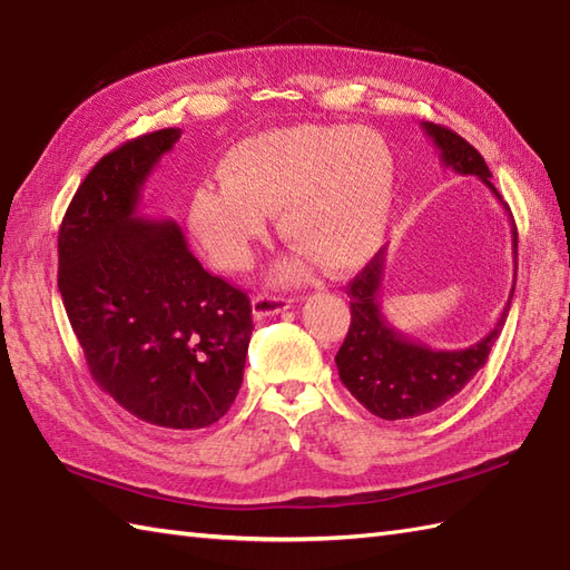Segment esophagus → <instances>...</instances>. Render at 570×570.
<instances>
[{
	"label": "esophagus",
	"instance_id": "esophagus-1",
	"mask_svg": "<svg viewBox=\"0 0 570 570\" xmlns=\"http://www.w3.org/2000/svg\"><path fill=\"white\" fill-rule=\"evenodd\" d=\"M294 301L288 296H274V294H257L252 298V313L254 318H269L278 316L286 308H292Z\"/></svg>",
	"mask_w": 570,
	"mask_h": 570
}]
</instances>
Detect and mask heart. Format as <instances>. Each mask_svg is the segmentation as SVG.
<instances>
[{"instance_id":"1","label":"heart","mask_w":570,"mask_h":570,"mask_svg":"<svg viewBox=\"0 0 570 570\" xmlns=\"http://www.w3.org/2000/svg\"><path fill=\"white\" fill-rule=\"evenodd\" d=\"M396 164L370 127L296 125L242 139L225 154L220 180L193 193L190 227L225 272L247 269L254 245L278 213L282 235L307 254L284 269L301 278L313 262L333 274L365 264L386 233Z\"/></svg>"}]
</instances>
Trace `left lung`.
<instances>
[{"label": "left lung", "instance_id": "8db88e82", "mask_svg": "<svg viewBox=\"0 0 570 570\" xmlns=\"http://www.w3.org/2000/svg\"><path fill=\"white\" fill-rule=\"evenodd\" d=\"M423 131L441 151L443 166L463 176H478L498 200V188L492 186V174L480 151L448 127L423 122ZM507 208V205H504ZM510 210V208H507ZM512 252L517 278V227L512 220ZM386 252L380 249L370 264L347 284L350 296V328L345 343L335 355L343 384L370 414L396 421L429 414L453 399L463 386L485 367L490 350L502 333L510 313L514 284L498 325L480 343L463 350H431L414 337L399 333L384 318L380 308L382 282L386 269Z\"/></svg>", "mask_w": 570, "mask_h": 570}]
</instances>
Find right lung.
<instances>
[{
  "label": "right lung",
  "mask_w": 570,
  "mask_h": 570,
  "mask_svg": "<svg viewBox=\"0 0 570 570\" xmlns=\"http://www.w3.org/2000/svg\"><path fill=\"white\" fill-rule=\"evenodd\" d=\"M180 129L105 154L58 229V292L92 380L154 426L205 429L242 386L252 306L193 257L174 220L137 215L141 186Z\"/></svg>",
  "instance_id": "right-lung-1"
}]
</instances>
